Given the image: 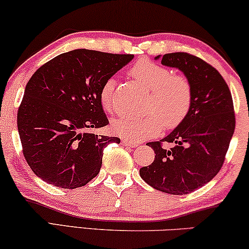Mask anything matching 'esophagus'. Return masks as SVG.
<instances>
[{"mask_svg":"<svg viewBox=\"0 0 249 249\" xmlns=\"http://www.w3.org/2000/svg\"><path fill=\"white\" fill-rule=\"evenodd\" d=\"M122 144L125 145V146H130V147H137V146L139 145L138 142H132V141H129V139H127V138L122 139Z\"/></svg>","mask_w":249,"mask_h":249,"instance_id":"34e87169","label":"esophagus"}]
</instances>
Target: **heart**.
Listing matches in <instances>:
<instances>
[{"instance_id":"b5f03b06","label":"heart","mask_w":249,"mask_h":249,"mask_svg":"<svg viewBox=\"0 0 249 249\" xmlns=\"http://www.w3.org/2000/svg\"><path fill=\"white\" fill-rule=\"evenodd\" d=\"M131 78L151 90L145 117L122 115L112 122V130L130 141L141 142L154 137L165 129H175L185 120L193 104V87L188 78L176 74L169 68L151 60H138L129 70ZM115 80L107 79L102 85L100 101L105 110L114 108Z\"/></svg>"}]
</instances>
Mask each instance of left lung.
<instances>
[{
	"mask_svg": "<svg viewBox=\"0 0 249 249\" xmlns=\"http://www.w3.org/2000/svg\"><path fill=\"white\" fill-rule=\"evenodd\" d=\"M161 63L186 74L193 87V104L171 134L147 142L156 155L139 175L160 192L185 195L206 185L222 168L236 127L233 102L223 77L200 57L186 52L169 53L162 56Z\"/></svg>",
	"mask_w": 249,
	"mask_h": 249,
	"instance_id": "1",
	"label": "left lung"
}]
</instances>
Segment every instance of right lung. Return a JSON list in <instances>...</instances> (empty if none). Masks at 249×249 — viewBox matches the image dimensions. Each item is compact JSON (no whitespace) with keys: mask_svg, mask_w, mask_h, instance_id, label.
Masks as SVG:
<instances>
[{"mask_svg":"<svg viewBox=\"0 0 249 249\" xmlns=\"http://www.w3.org/2000/svg\"><path fill=\"white\" fill-rule=\"evenodd\" d=\"M132 57L73 50L36 70L26 86L17 124L23 156L37 177L73 189L98 175L104 148L120 144V138L89 131L108 124L101 87Z\"/></svg>","mask_w":249,"mask_h":249,"instance_id":"right-lung-1","label":"right lung"}]
</instances>
